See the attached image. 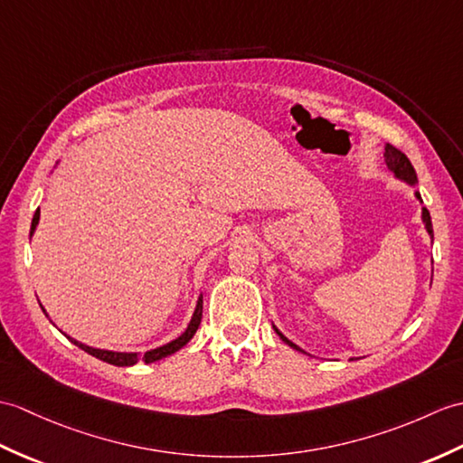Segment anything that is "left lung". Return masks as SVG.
Returning <instances> with one entry per match:
<instances>
[{
	"label": "left lung",
	"mask_w": 463,
	"mask_h": 463,
	"mask_svg": "<svg viewBox=\"0 0 463 463\" xmlns=\"http://www.w3.org/2000/svg\"><path fill=\"white\" fill-rule=\"evenodd\" d=\"M384 159H386V165L391 167V171H394V175H396V177H401V179H404L406 183H411V185H414V183H416V171H414V167H412V164H411V159H408V157L401 152V149H396V147H392V146L389 144V146L384 147ZM416 197L420 199V195H418V193H416ZM422 221H424V224H426V231H428V232H430V236H432V239H434L432 219H430V213H428V209H426V207L422 209ZM274 329H276V327H274ZM276 333H278V335H280V339H282V341H286V343H288L289 347H294V349H298V351H302V349H299L298 345H294L292 341L286 339L280 331L276 329Z\"/></svg>",
	"instance_id": "obj_1"
}]
</instances>
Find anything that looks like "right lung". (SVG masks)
Returning a JSON list of instances; mask_svg holds the SVG:
<instances>
[{"label": "right lung", "mask_w": 463, "mask_h": 463, "mask_svg": "<svg viewBox=\"0 0 463 463\" xmlns=\"http://www.w3.org/2000/svg\"><path fill=\"white\" fill-rule=\"evenodd\" d=\"M37 222H39V209H37L35 214H33V221H31V234H33V231H35V227H37ZM43 311H45V309H43ZM201 317H203V298H199L197 307H195V314H193L191 324H189V327L185 329V333H183V335H179L175 341L167 343V345H164V347L152 349V351H147V353H144V354H139V353H116V351L94 349V347H89V345H82V343L74 341V339H71V337H69V339L74 343V345L80 347L82 351H86L89 354H92V357H96V359H100V361H104V363H110V364H116V367H130V364H136L137 361L154 363V361H159V359L167 357V354H171V353L179 351L193 335H195V331L199 329V324H201Z\"/></svg>", "instance_id": "add662e5"}]
</instances>
